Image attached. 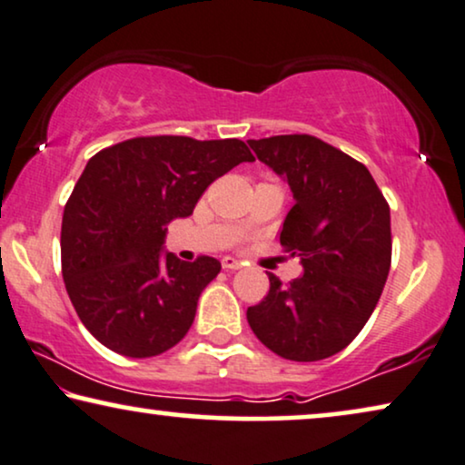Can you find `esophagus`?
<instances>
[{"label": "esophagus", "instance_id": "1", "mask_svg": "<svg viewBox=\"0 0 465 465\" xmlns=\"http://www.w3.org/2000/svg\"><path fill=\"white\" fill-rule=\"evenodd\" d=\"M221 265H223V270H240L242 267V261H238L235 257H223L221 259Z\"/></svg>", "mask_w": 465, "mask_h": 465}]
</instances>
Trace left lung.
Returning <instances> with one entry per match:
<instances>
[{
	"instance_id": "8db88e82",
	"label": "left lung",
	"mask_w": 465,
	"mask_h": 465,
	"mask_svg": "<svg viewBox=\"0 0 465 465\" xmlns=\"http://www.w3.org/2000/svg\"><path fill=\"white\" fill-rule=\"evenodd\" d=\"M259 162L289 183L295 206L280 244L301 278L248 307V324L273 354L313 362L341 351L371 318L390 273V206L369 168L310 134L248 141Z\"/></svg>"
}]
</instances>
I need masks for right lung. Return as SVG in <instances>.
<instances>
[{
    "mask_svg": "<svg viewBox=\"0 0 465 465\" xmlns=\"http://www.w3.org/2000/svg\"><path fill=\"white\" fill-rule=\"evenodd\" d=\"M242 162H254L246 143L189 136H139L88 160L64 206L61 259L71 303L104 348L149 358L187 335L221 263L168 252V223Z\"/></svg>",
    "mask_w": 465,
    "mask_h": 465,
    "instance_id": "obj_1",
    "label": "right lung"
}]
</instances>
